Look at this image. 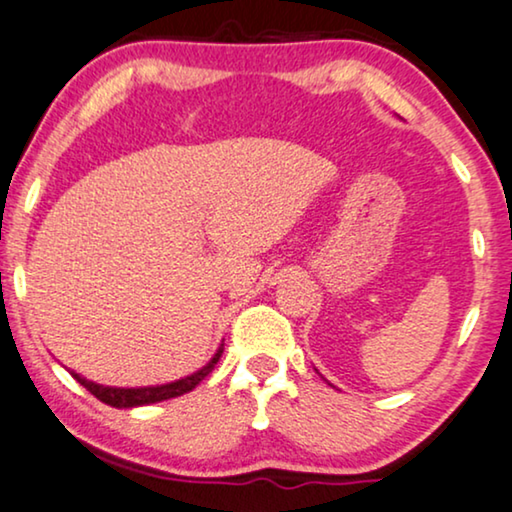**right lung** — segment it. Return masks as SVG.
<instances>
[{"instance_id":"add662e5","label":"right lung","mask_w":512,"mask_h":512,"mask_svg":"<svg viewBox=\"0 0 512 512\" xmlns=\"http://www.w3.org/2000/svg\"><path fill=\"white\" fill-rule=\"evenodd\" d=\"M223 354V347L216 349V354L212 356V361L207 363V366H202L198 373L188 375V377H181L177 382H170V384H158V387H137V389H121V387H104V384H97V382H90L86 377H81L79 373H74V370H69L72 377L76 382L81 384V387H86L90 394L95 398H100L102 403L111 405V408H137V405H149V403H160V401H167V398H177L181 394H188V391H193L198 384L205 380V377L212 373L216 361L221 359Z\"/></svg>"}]
</instances>
